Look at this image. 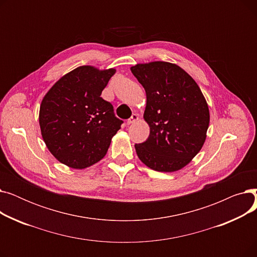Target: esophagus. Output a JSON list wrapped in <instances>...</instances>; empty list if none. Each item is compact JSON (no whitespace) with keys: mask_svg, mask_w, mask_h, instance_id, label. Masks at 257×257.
<instances>
[{"mask_svg":"<svg viewBox=\"0 0 257 257\" xmlns=\"http://www.w3.org/2000/svg\"><path fill=\"white\" fill-rule=\"evenodd\" d=\"M138 119H139V114H137V113H133V114L131 115V117L127 119V124H128V125H130V124L136 123V121H137Z\"/></svg>","mask_w":257,"mask_h":257,"instance_id":"obj_1","label":"esophagus"}]
</instances>
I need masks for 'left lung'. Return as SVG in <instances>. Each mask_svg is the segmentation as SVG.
Listing matches in <instances>:
<instances>
[{
	"mask_svg": "<svg viewBox=\"0 0 257 257\" xmlns=\"http://www.w3.org/2000/svg\"><path fill=\"white\" fill-rule=\"evenodd\" d=\"M130 70L146 90L144 118L150 126L149 138L134 146L139 158L158 172L182 169L206 139L209 110L203 93L177 64L154 61Z\"/></svg>",
	"mask_w": 257,
	"mask_h": 257,
	"instance_id": "8db88e82",
	"label": "left lung"
}]
</instances>
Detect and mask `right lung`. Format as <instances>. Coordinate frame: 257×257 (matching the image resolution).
<instances>
[{
	"instance_id": "right-lung-1",
	"label": "right lung",
	"mask_w": 257,
	"mask_h": 257,
	"mask_svg": "<svg viewBox=\"0 0 257 257\" xmlns=\"http://www.w3.org/2000/svg\"><path fill=\"white\" fill-rule=\"evenodd\" d=\"M115 70L83 65L52 86L39 109V126L49 151L61 164L84 169L107 153L120 129L111 103L101 93Z\"/></svg>"
}]
</instances>
